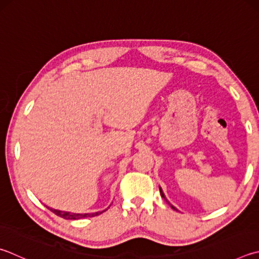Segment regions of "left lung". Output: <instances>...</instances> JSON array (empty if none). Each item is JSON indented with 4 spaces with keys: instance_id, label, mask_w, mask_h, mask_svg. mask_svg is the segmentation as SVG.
Listing matches in <instances>:
<instances>
[{
    "instance_id": "left-lung-1",
    "label": "left lung",
    "mask_w": 259,
    "mask_h": 259,
    "mask_svg": "<svg viewBox=\"0 0 259 259\" xmlns=\"http://www.w3.org/2000/svg\"><path fill=\"white\" fill-rule=\"evenodd\" d=\"M159 192H161V196L163 197V198H164V199H165V200L167 201V199L165 198V196H164V194H163V190H162V188H161V187H159ZM167 204H170V203H168V201H167ZM170 206H171V207H172L173 209H175V210H178V209H177V208L175 207V206H172L171 204H170Z\"/></svg>"
}]
</instances>
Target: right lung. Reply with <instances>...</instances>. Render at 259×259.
<instances>
[{
	"label": "right lung",
	"mask_w": 259,
	"mask_h": 259,
	"mask_svg": "<svg viewBox=\"0 0 259 259\" xmlns=\"http://www.w3.org/2000/svg\"><path fill=\"white\" fill-rule=\"evenodd\" d=\"M51 211H53L55 215L60 216V218L65 219V220H80V219H84V218H93V216H96V215H100L101 213H103L104 210L102 211H96V213H71V211H65V210H60V209H55V208H52L49 207V206H46Z\"/></svg>",
	"instance_id": "obj_1"
}]
</instances>
